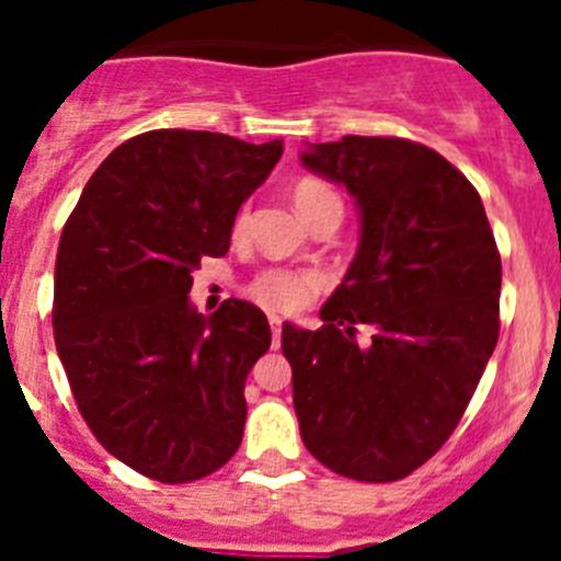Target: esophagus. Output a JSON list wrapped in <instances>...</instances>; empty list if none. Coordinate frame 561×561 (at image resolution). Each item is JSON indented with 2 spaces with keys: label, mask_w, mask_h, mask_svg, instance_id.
<instances>
[{
  "label": "esophagus",
  "mask_w": 561,
  "mask_h": 561,
  "mask_svg": "<svg viewBox=\"0 0 561 561\" xmlns=\"http://www.w3.org/2000/svg\"><path fill=\"white\" fill-rule=\"evenodd\" d=\"M270 325H272V345H280V317L270 314Z\"/></svg>",
  "instance_id": "esophagus-1"
}]
</instances>
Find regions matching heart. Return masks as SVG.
Masks as SVG:
<instances>
[{
  "mask_svg": "<svg viewBox=\"0 0 561 561\" xmlns=\"http://www.w3.org/2000/svg\"><path fill=\"white\" fill-rule=\"evenodd\" d=\"M291 199L306 221H311L317 213L323 210H342L340 193L323 180H300L291 187ZM247 227V213L241 210L232 225V236H241ZM325 286V277L317 270H291V266H270V270L257 272L250 280V295L261 306L272 311H300L309 306Z\"/></svg>",
  "mask_w": 561,
  "mask_h": 561,
  "instance_id": "obj_1",
  "label": "heart"
}]
</instances>
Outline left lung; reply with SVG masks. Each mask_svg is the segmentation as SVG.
I'll use <instances>...</instances> for the list:
<instances>
[{"label": "left lung", "mask_w": 561, "mask_h": 561, "mask_svg": "<svg viewBox=\"0 0 561 561\" xmlns=\"http://www.w3.org/2000/svg\"><path fill=\"white\" fill-rule=\"evenodd\" d=\"M304 165L356 196L362 238L323 329L284 325L300 435L331 472L390 483L427 463L472 401L500 334V252L472 182L421 142L348 134ZM356 324L375 329L370 350Z\"/></svg>", "instance_id": "1"}]
</instances>
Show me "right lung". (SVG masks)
Here are the masks:
<instances>
[{
  "instance_id": "add662e5",
  "label": "right lung",
  "mask_w": 561,
  "mask_h": 561,
  "mask_svg": "<svg viewBox=\"0 0 561 561\" xmlns=\"http://www.w3.org/2000/svg\"><path fill=\"white\" fill-rule=\"evenodd\" d=\"M284 142L157 128L114 148L69 213L53 334L87 427L160 483L213 474L241 447L244 385L270 351L266 314L187 300L205 255H227L238 207Z\"/></svg>"
}]
</instances>
